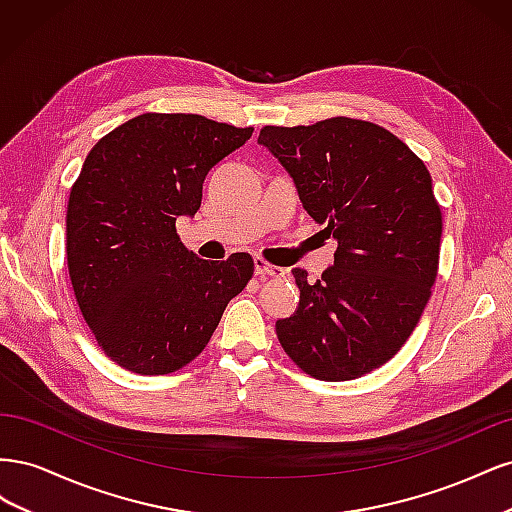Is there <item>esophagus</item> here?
<instances>
[{"label":"esophagus","instance_id":"obj_1","mask_svg":"<svg viewBox=\"0 0 512 512\" xmlns=\"http://www.w3.org/2000/svg\"><path fill=\"white\" fill-rule=\"evenodd\" d=\"M254 271H256V275L260 277V280H267V277H284L286 275V271L282 267H273V265H269L265 258H260V256L254 258Z\"/></svg>","mask_w":512,"mask_h":512}]
</instances>
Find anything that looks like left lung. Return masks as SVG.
<instances>
[{
  "label": "left lung",
  "instance_id": "1",
  "mask_svg": "<svg viewBox=\"0 0 512 512\" xmlns=\"http://www.w3.org/2000/svg\"><path fill=\"white\" fill-rule=\"evenodd\" d=\"M258 143L337 239L333 267L318 282L292 269L301 299L275 322L277 339L312 378H361L406 344L436 282L442 213L429 170L395 134L350 117L265 126Z\"/></svg>",
  "mask_w": 512,
  "mask_h": 512
}]
</instances>
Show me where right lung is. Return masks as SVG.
<instances>
[{"label":"right lung","instance_id":"1","mask_svg":"<svg viewBox=\"0 0 512 512\" xmlns=\"http://www.w3.org/2000/svg\"><path fill=\"white\" fill-rule=\"evenodd\" d=\"M252 132L200 115L145 113L85 158L68 200V271L98 346L123 369L162 376L194 361L252 280L250 254L203 260L175 228L198 211L209 170Z\"/></svg>","mask_w":512,"mask_h":512}]
</instances>
